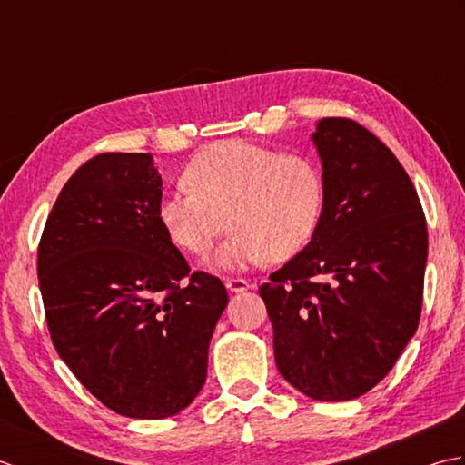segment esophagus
Returning <instances> with one entry per match:
<instances>
[{
  "label": "esophagus",
  "mask_w": 465,
  "mask_h": 465,
  "mask_svg": "<svg viewBox=\"0 0 465 465\" xmlns=\"http://www.w3.org/2000/svg\"><path fill=\"white\" fill-rule=\"evenodd\" d=\"M223 283H225L227 292H232V293H240V292H245L252 288V283L242 280V278H225Z\"/></svg>",
  "instance_id": "1"
}]
</instances>
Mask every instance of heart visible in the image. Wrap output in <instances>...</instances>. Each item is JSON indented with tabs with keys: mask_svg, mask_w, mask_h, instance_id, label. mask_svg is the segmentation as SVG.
<instances>
[{
	"mask_svg": "<svg viewBox=\"0 0 465 465\" xmlns=\"http://www.w3.org/2000/svg\"><path fill=\"white\" fill-rule=\"evenodd\" d=\"M183 182L187 187L162 197L157 220L177 248L193 255L210 250L227 222L230 238L210 258L220 272L293 258L322 220L323 177L302 153L227 140L197 153Z\"/></svg>",
	"mask_w": 465,
	"mask_h": 465,
	"instance_id": "1",
	"label": "heart"
}]
</instances>
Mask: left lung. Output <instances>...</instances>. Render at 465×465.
<instances>
[{
  "instance_id": "1",
  "label": "left lung",
  "mask_w": 465,
  "mask_h": 465,
  "mask_svg": "<svg viewBox=\"0 0 465 465\" xmlns=\"http://www.w3.org/2000/svg\"><path fill=\"white\" fill-rule=\"evenodd\" d=\"M312 142L325 185L320 225L260 295L285 381L348 401L388 375L418 330L428 227L406 170L371 132L323 117Z\"/></svg>"
}]
</instances>
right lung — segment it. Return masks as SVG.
I'll use <instances>...</instances> for the list:
<instances>
[{
	"mask_svg": "<svg viewBox=\"0 0 465 465\" xmlns=\"http://www.w3.org/2000/svg\"><path fill=\"white\" fill-rule=\"evenodd\" d=\"M162 185L150 153L95 155L64 185L37 250L59 358L104 406L135 420L170 418L195 400L227 305L223 283L190 275L165 235Z\"/></svg>",
	"mask_w": 465,
	"mask_h": 465,
	"instance_id": "1",
	"label": "right lung"
}]
</instances>
